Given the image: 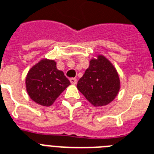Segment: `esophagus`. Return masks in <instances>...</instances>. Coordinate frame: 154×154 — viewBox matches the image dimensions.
Listing matches in <instances>:
<instances>
[{
	"instance_id": "esophagus-1",
	"label": "esophagus",
	"mask_w": 154,
	"mask_h": 154,
	"mask_svg": "<svg viewBox=\"0 0 154 154\" xmlns=\"http://www.w3.org/2000/svg\"><path fill=\"white\" fill-rule=\"evenodd\" d=\"M69 81H70V82L73 84V85H76V84H77V79H76V78H70Z\"/></svg>"
}]
</instances>
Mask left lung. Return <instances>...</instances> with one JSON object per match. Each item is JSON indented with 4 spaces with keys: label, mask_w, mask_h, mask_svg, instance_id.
Segmentation results:
<instances>
[{
    "label": "left lung",
    "mask_w": 154,
    "mask_h": 154,
    "mask_svg": "<svg viewBox=\"0 0 154 154\" xmlns=\"http://www.w3.org/2000/svg\"><path fill=\"white\" fill-rule=\"evenodd\" d=\"M77 89L95 107L107 105L120 89V80L112 62L103 55L89 62V66L77 82Z\"/></svg>",
    "instance_id": "obj_1"
}]
</instances>
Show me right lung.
<instances>
[{
  "label": "right lung",
  "instance_id": "add662e5",
  "mask_svg": "<svg viewBox=\"0 0 154 154\" xmlns=\"http://www.w3.org/2000/svg\"><path fill=\"white\" fill-rule=\"evenodd\" d=\"M26 88L30 98L42 106L53 104L70 82L58 70L54 60L42 59L31 68L26 77Z\"/></svg>",
  "mask_w": 154,
  "mask_h": 154
}]
</instances>
